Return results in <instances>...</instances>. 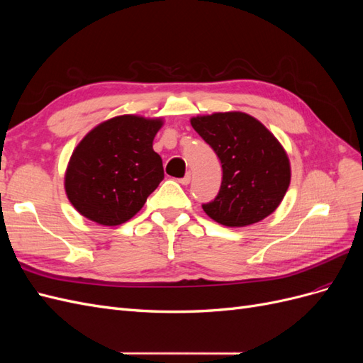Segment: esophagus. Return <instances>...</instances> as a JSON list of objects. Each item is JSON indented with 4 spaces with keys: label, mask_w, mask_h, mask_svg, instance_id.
Here are the masks:
<instances>
[{
    "label": "esophagus",
    "mask_w": 363,
    "mask_h": 363,
    "mask_svg": "<svg viewBox=\"0 0 363 363\" xmlns=\"http://www.w3.org/2000/svg\"><path fill=\"white\" fill-rule=\"evenodd\" d=\"M179 183H180V184H183V186H188V184L191 183V174H186L183 179H180V180H179Z\"/></svg>",
    "instance_id": "esophagus-1"
}]
</instances>
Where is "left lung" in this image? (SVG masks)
Wrapping results in <instances>:
<instances>
[{
  "label": "left lung",
  "mask_w": 363,
  "mask_h": 363,
  "mask_svg": "<svg viewBox=\"0 0 363 363\" xmlns=\"http://www.w3.org/2000/svg\"><path fill=\"white\" fill-rule=\"evenodd\" d=\"M191 125L223 163L221 189L203 204L206 215L225 227H245L276 211L291 183V162L279 139L236 111L192 116Z\"/></svg>",
  "instance_id": "1"
}]
</instances>
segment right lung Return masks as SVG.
<instances>
[{
	"label": "right lung",
	"instance_id": "add662e5",
	"mask_svg": "<svg viewBox=\"0 0 363 363\" xmlns=\"http://www.w3.org/2000/svg\"><path fill=\"white\" fill-rule=\"evenodd\" d=\"M163 118L119 115L103 121L72 151L65 192L82 216L100 225L127 223L163 180L152 140Z\"/></svg>",
	"mask_w": 363,
	"mask_h": 363
}]
</instances>
